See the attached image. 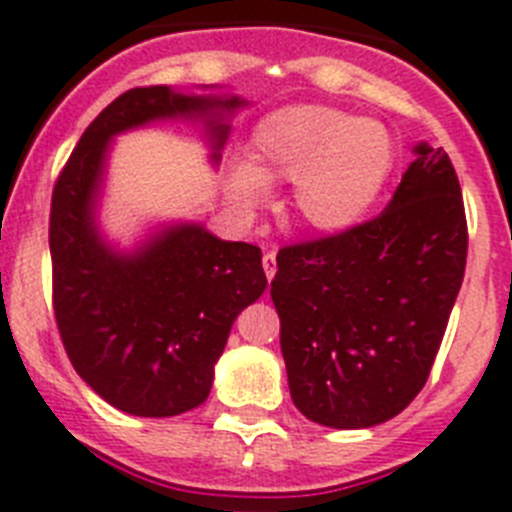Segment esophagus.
Masks as SVG:
<instances>
[{
	"label": "esophagus",
	"instance_id": "esophagus-1",
	"mask_svg": "<svg viewBox=\"0 0 512 512\" xmlns=\"http://www.w3.org/2000/svg\"><path fill=\"white\" fill-rule=\"evenodd\" d=\"M262 267H265L267 280H273L275 278V270H278V262H275V252L273 250L262 255Z\"/></svg>",
	"mask_w": 512,
	"mask_h": 512
}]
</instances>
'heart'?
<instances>
[{
	"instance_id": "obj_1",
	"label": "heart",
	"mask_w": 512,
	"mask_h": 512,
	"mask_svg": "<svg viewBox=\"0 0 512 512\" xmlns=\"http://www.w3.org/2000/svg\"><path fill=\"white\" fill-rule=\"evenodd\" d=\"M252 163L232 165L229 191L247 209L270 183L293 181V209L319 232H344L370 214L395 165V142L375 119L321 104L270 112L250 135Z\"/></svg>"
}]
</instances>
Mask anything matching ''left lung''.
Wrapping results in <instances>:
<instances>
[{
	"label": "left lung",
	"mask_w": 512,
	"mask_h": 512,
	"mask_svg": "<svg viewBox=\"0 0 512 512\" xmlns=\"http://www.w3.org/2000/svg\"><path fill=\"white\" fill-rule=\"evenodd\" d=\"M467 242L454 165L421 142L375 219L278 252L270 296L303 416L367 428L421 393L462 288Z\"/></svg>",
	"instance_id": "left-lung-1"
}]
</instances>
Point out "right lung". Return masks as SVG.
I'll use <instances>...</instances> for the list:
<instances>
[{"label":"right lung","instance_id":"obj_1","mask_svg":"<svg viewBox=\"0 0 512 512\" xmlns=\"http://www.w3.org/2000/svg\"><path fill=\"white\" fill-rule=\"evenodd\" d=\"M245 101L186 96L168 86L124 91L86 127L50 201L53 311L73 370L130 416L168 418L209 398L234 319L265 290L260 247L178 224L132 255L101 242L94 224L107 145L153 119L211 117L214 160L229 127L216 117Z\"/></svg>","mask_w":512,"mask_h":512}]
</instances>
